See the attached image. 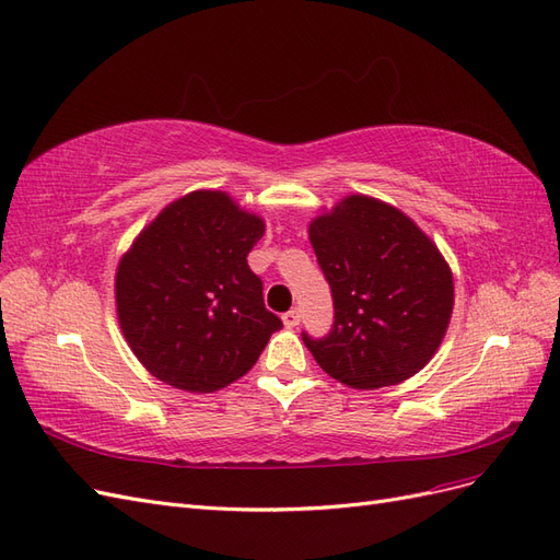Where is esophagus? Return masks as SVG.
Segmentation results:
<instances>
[{"label": "esophagus", "mask_w": 560, "mask_h": 560, "mask_svg": "<svg viewBox=\"0 0 560 560\" xmlns=\"http://www.w3.org/2000/svg\"><path fill=\"white\" fill-rule=\"evenodd\" d=\"M282 322H284V327H296L299 322H301V311H299V308L287 311V313L282 315Z\"/></svg>", "instance_id": "obj_1"}]
</instances>
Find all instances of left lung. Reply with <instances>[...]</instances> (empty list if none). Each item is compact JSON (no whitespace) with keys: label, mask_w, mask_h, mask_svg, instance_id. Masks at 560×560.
Instances as JSON below:
<instances>
[{"label":"left lung","mask_w":560,"mask_h":560,"mask_svg":"<svg viewBox=\"0 0 560 560\" xmlns=\"http://www.w3.org/2000/svg\"><path fill=\"white\" fill-rule=\"evenodd\" d=\"M334 299L322 338L301 334L343 385H397L425 366L453 313V276L436 245L383 200L348 196L308 229Z\"/></svg>","instance_id":"obj_1"}]
</instances>
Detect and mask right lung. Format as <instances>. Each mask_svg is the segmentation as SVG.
<instances>
[{
    "mask_svg": "<svg viewBox=\"0 0 560 560\" xmlns=\"http://www.w3.org/2000/svg\"><path fill=\"white\" fill-rule=\"evenodd\" d=\"M261 235V219L224 191L171 202L138 235L116 268V313L151 376L214 393L259 360L282 327L247 264Z\"/></svg>",
    "mask_w": 560,
    "mask_h": 560,
    "instance_id": "add662e5",
    "label": "right lung"
}]
</instances>
